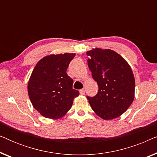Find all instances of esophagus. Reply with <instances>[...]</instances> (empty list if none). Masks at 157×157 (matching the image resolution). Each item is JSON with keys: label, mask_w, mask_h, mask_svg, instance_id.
<instances>
[{"label": "esophagus", "mask_w": 157, "mask_h": 157, "mask_svg": "<svg viewBox=\"0 0 157 157\" xmlns=\"http://www.w3.org/2000/svg\"><path fill=\"white\" fill-rule=\"evenodd\" d=\"M79 92H80V94H81V95H83V94H85V89H81L80 91H79Z\"/></svg>", "instance_id": "1"}]
</instances>
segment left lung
<instances>
[{
	"label": "left lung",
	"mask_w": 157,
	"mask_h": 157,
	"mask_svg": "<svg viewBox=\"0 0 157 157\" xmlns=\"http://www.w3.org/2000/svg\"><path fill=\"white\" fill-rule=\"evenodd\" d=\"M88 66L98 83L94 97L86 96L91 109L101 119L110 120L127 110L134 98L135 80L128 63L110 49L95 48L86 52Z\"/></svg>",
	"instance_id": "1"
}]
</instances>
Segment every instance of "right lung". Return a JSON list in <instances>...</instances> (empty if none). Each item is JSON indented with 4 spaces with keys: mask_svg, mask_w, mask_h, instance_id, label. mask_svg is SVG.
<instances>
[{
    "mask_svg": "<svg viewBox=\"0 0 157 157\" xmlns=\"http://www.w3.org/2000/svg\"><path fill=\"white\" fill-rule=\"evenodd\" d=\"M75 53L49 55L36 64L28 83L34 108L43 117L59 119L71 108L79 91L73 89V79L66 74Z\"/></svg>",
    "mask_w": 157,
    "mask_h": 157,
    "instance_id": "add662e5",
    "label": "right lung"
}]
</instances>
